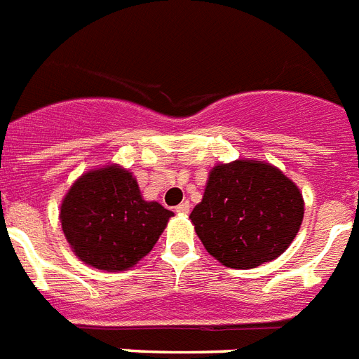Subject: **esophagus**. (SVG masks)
I'll list each match as a JSON object with an SVG mask.
<instances>
[{
  "label": "esophagus",
  "instance_id": "34e87169",
  "mask_svg": "<svg viewBox=\"0 0 359 359\" xmlns=\"http://www.w3.org/2000/svg\"><path fill=\"white\" fill-rule=\"evenodd\" d=\"M175 212L180 213V215H186V213H189V203H188V201H184V203H180L179 206L175 208Z\"/></svg>",
  "mask_w": 359,
  "mask_h": 359
}]
</instances>
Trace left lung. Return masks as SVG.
Listing matches in <instances>:
<instances>
[{"instance_id": "left-lung-1", "label": "left lung", "mask_w": 359, "mask_h": 359, "mask_svg": "<svg viewBox=\"0 0 359 359\" xmlns=\"http://www.w3.org/2000/svg\"><path fill=\"white\" fill-rule=\"evenodd\" d=\"M303 195L287 175L261 161L217 164L189 215L208 254L248 270L285 252L299 231Z\"/></svg>"}]
</instances>
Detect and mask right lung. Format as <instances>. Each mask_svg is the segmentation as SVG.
<instances>
[{
	"instance_id": "right-lung-1",
	"label": "right lung",
	"mask_w": 359,
	"mask_h": 359,
	"mask_svg": "<svg viewBox=\"0 0 359 359\" xmlns=\"http://www.w3.org/2000/svg\"><path fill=\"white\" fill-rule=\"evenodd\" d=\"M173 212L144 201L133 173L116 164L83 173L60 206L63 236L78 259L107 272L151 252Z\"/></svg>"
}]
</instances>
